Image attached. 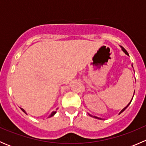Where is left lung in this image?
Listing matches in <instances>:
<instances>
[{
  "label": "left lung",
  "mask_w": 146,
  "mask_h": 146,
  "mask_svg": "<svg viewBox=\"0 0 146 146\" xmlns=\"http://www.w3.org/2000/svg\"><path fill=\"white\" fill-rule=\"evenodd\" d=\"M121 48H122V50H123V52H124V53H125V54H126V55H128V56H129V54H128V52H127V51H126V49H125V48H123V47H122V46H121ZM133 95H134V94H133ZM132 99H133V98H132ZM130 103H131V102H129V104H128V105H127V106H126V107H124V108H123V110H121V111H120V113H119V114H121V112H123V111H124V110H126V108H127V107H128V106H129V104H130ZM90 116H91V117H93V116L90 115ZM95 117V118H96V119H100V118H98V117Z\"/></svg>",
  "instance_id": "left-lung-1"
}]
</instances>
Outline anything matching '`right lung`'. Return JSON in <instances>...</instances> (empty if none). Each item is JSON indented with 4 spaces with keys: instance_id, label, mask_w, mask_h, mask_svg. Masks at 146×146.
Segmentation results:
<instances>
[{
    "instance_id": "add662e5",
    "label": "right lung",
    "mask_w": 146,
    "mask_h": 146,
    "mask_svg": "<svg viewBox=\"0 0 146 146\" xmlns=\"http://www.w3.org/2000/svg\"><path fill=\"white\" fill-rule=\"evenodd\" d=\"M21 110H22V111H23V112H25V114H26L25 111V110H23V108H21ZM56 111H53V112H52V113H51V115H50V116H49V117H52V116H54V114H56Z\"/></svg>"
}]
</instances>
